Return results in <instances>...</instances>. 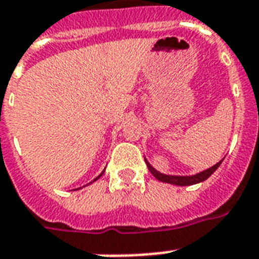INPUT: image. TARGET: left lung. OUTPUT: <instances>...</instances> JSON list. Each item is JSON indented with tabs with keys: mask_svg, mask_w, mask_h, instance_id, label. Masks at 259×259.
<instances>
[{
	"mask_svg": "<svg viewBox=\"0 0 259 259\" xmlns=\"http://www.w3.org/2000/svg\"><path fill=\"white\" fill-rule=\"evenodd\" d=\"M223 160H224V158L220 160V162H217L214 166L207 168V170L195 174V175H187V177H183V175H182V177H180V175H166V174H162V172H159V171H156L155 168H154V167L150 164L149 160L147 159H145V162H146L147 168H149L150 172L153 174L154 177L159 180V182H164V183L174 184V186H192V184L201 183V182H204V180H207L208 178H209L210 175H212V174H213L217 168H219V166H220L221 163H223Z\"/></svg>",
	"mask_w": 259,
	"mask_h": 259,
	"instance_id": "8db88e82",
	"label": "left lung"
}]
</instances>
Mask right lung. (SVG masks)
<instances>
[{"label":"right lung","instance_id":"add662e5","mask_svg":"<svg viewBox=\"0 0 259 259\" xmlns=\"http://www.w3.org/2000/svg\"><path fill=\"white\" fill-rule=\"evenodd\" d=\"M104 172H105V170H104V171H103V172L100 174L99 177H97V178H95V179H93V182H96V180H97V179H100V178L103 177V174H104ZM91 183H92V182H91ZM91 183H89V184H91ZM87 186H88V184H87ZM77 190H79V188H77Z\"/></svg>","mask_w":259,"mask_h":259}]
</instances>
